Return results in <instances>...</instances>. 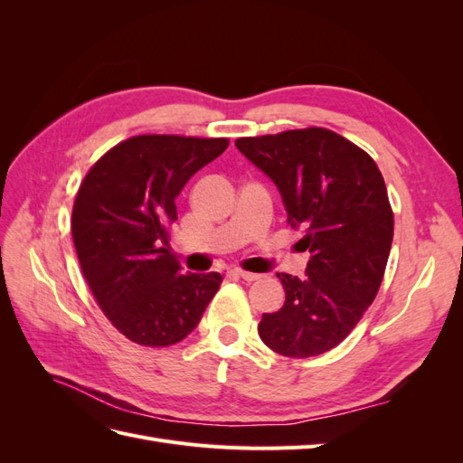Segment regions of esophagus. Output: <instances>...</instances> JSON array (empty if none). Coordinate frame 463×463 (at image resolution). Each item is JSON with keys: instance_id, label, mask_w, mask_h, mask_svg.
<instances>
[{"instance_id": "34e87169", "label": "esophagus", "mask_w": 463, "mask_h": 463, "mask_svg": "<svg viewBox=\"0 0 463 463\" xmlns=\"http://www.w3.org/2000/svg\"><path fill=\"white\" fill-rule=\"evenodd\" d=\"M237 276L243 278L245 282H255V279L260 278V274H255V272H245V270H237Z\"/></svg>"}]
</instances>
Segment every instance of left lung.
Segmentation results:
<instances>
[{"instance_id": "1", "label": "left lung", "mask_w": 463, "mask_h": 463, "mask_svg": "<svg viewBox=\"0 0 463 463\" xmlns=\"http://www.w3.org/2000/svg\"><path fill=\"white\" fill-rule=\"evenodd\" d=\"M237 150L272 179L288 222L309 250L307 276L276 274L286 303L264 313L260 340L286 357L338 345L376 298L394 237V214L374 160L338 133L309 128L237 138Z\"/></svg>"}]
</instances>
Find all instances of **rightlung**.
<instances>
[{
  "label": "right lung",
  "instance_id": "add662e5",
  "mask_svg": "<svg viewBox=\"0 0 463 463\" xmlns=\"http://www.w3.org/2000/svg\"><path fill=\"white\" fill-rule=\"evenodd\" d=\"M226 148L228 138L138 135L106 152L80 184L71 232L82 274L135 344L184 340L222 284L218 272L181 274L167 240L177 194Z\"/></svg>",
  "mask_w": 463,
  "mask_h": 463
}]
</instances>
